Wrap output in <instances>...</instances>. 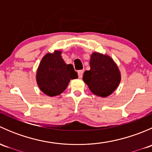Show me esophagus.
Instances as JSON below:
<instances>
[{
	"instance_id": "34e87169",
	"label": "esophagus",
	"mask_w": 152,
	"mask_h": 152,
	"mask_svg": "<svg viewBox=\"0 0 152 152\" xmlns=\"http://www.w3.org/2000/svg\"><path fill=\"white\" fill-rule=\"evenodd\" d=\"M84 73V70H80L78 71V75H79V78H82V76H83Z\"/></svg>"
}]
</instances>
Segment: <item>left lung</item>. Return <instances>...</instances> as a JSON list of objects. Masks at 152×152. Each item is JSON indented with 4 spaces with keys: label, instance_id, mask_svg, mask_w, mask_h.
<instances>
[{
    "label": "left lung",
    "instance_id": "left-lung-1",
    "mask_svg": "<svg viewBox=\"0 0 152 152\" xmlns=\"http://www.w3.org/2000/svg\"><path fill=\"white\" fill-rule=\"evenodd\" d=\"M90 70L83 75L84 82L93 94L101 97L110 96L118 86L121 74L111 57L93 53L90 58Z\"/></svg>",
    "mask_w": 152,
    "mask_h": 152
}]
</instances>
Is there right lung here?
Wrapping results in <instances>:
<instances>
[{"label":"right lung","instance_id":"obj_1","mask_svg":"<svg viewBox=\"0 0 152 152\" xmlns=\"http://www.w3.org/2000/svg\"><path fill=\"white\" fill-rule=\"evenodd\" d=\"M61 51L48 53L42 58L37 73V82L40 90L49 96L61 94L70 79L78 78L73 66L65 63Z\"/></svg>","mask_w":152,"mask_h":152}]
</instances>
